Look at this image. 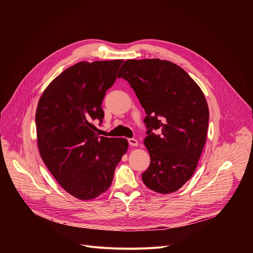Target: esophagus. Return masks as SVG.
I'll return each mask as SVG.
<instances>
[{
    "instance_id": "34e87169",
    "label": "esophagus",
    "mask_w": 253,
    "mask_h": 253,
    "mask_svg": "<svg viewBox=\"0 0 253 253\" xmlns=\"http://www.w3.org/2000/svg\"><path fill=\"white\" fill-rule=\"evenodd\" d=\"M128 142H129V145L132 146V147H136V146H138V144H139L138 140L135 139V138H129Z\"/></svg>"
}]
</instances>
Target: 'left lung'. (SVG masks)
I'll return each instance as SVG.
<instances>
[{"mask_svg":"<svg viewBox=\"0 0 253 253\" xmlns=\"http://www.w3.org/2000/svg\"><path fill=\"white\" fill-rule=\"evenodd\" d=\"M117 77L128 81L147 115L144 145L151 161L144 184L162 194L177 191L192 177L206 142L209 110L202 90L181 67L160 59L127 60Z\"/></svg>","mask_w":253,"mask_h":253,"instance_id":"8db88e82","label":"left lung"}]
</instances>
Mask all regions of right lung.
I'll use <instances>...</instances> for the list:
<instances>
[{
  "label": "right lung",
  "instance_id": "obj_1",
  "mask_svg": "<svg viewBox=\"0 0 253 253\" xmlns=\"http://www.w3.org/2000/svg\"><path fill=\"white\" fill-rule=\"evenodd\" d=\"M123 60L80 62L44 90L36 111L37 144L45 165L63 189L80 200L110 187L128 150L125 138L99 137L93 120L104 117L102 101Z\"/></svg>",
  "mask_w": 253,
  "mask_h": 253
}]
</instances>
